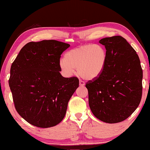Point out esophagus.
I'll return each mask as SVG.
<instances>
[{
  "instance_id": "34e87169",
  "label": "esophagus",
  "mask_w": 150,
  "mask_h": 150,
  "mask_svg": "<svg viewBox=\"0 0 150 150\" xmlns=\"http://www.w3.org/2000/svg\"><path fill=\"white\" fill-rule=\"evenodd\" d=\"M79 85H80L81 86H83L85 85V82L82 80H79Z\"/></svg>"
}]
</instances>
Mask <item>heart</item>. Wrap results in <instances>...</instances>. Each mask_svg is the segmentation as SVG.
<instances>
[{"mask_svg":"<svg viewBox=\"0 0 150 150\" xmlns=\"http://www.w3.org/2000/svg\"><path fill=\"white\" fill-rule=\"evenodd\" d=\"M107 59L105 49L99 44H88L69 50L60 62L62 72L67 76L77 69L79 75L86 79H93L101 74Z\"/></svg>","mask_w":150,"mask_h":150,"instance_id":"1","label":"heart"}]
</instances>
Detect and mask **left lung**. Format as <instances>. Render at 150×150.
Wrapping results in <instances>:
<instances>
[{
	"label": "left lung",
	"instance_id": "obj_1",
	"mask_svg": "<svg viewBox=\"0 0 150 150\" xmlns=\"http://www.w3.org/2000/svg\"><path fill=\"white\" fill-rule=\"evenodd\" d=\"M105 45L107 59L101 74L89 80L88 103L93 114L107 123L125 121L134 112L142 94V69L136 51L121 36L99 42Z\"/></svg>",
	"mask_w": 150,
	"mask_h": 150
}]
</instances>
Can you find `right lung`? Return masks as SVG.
I'll list each match as a JSON object with an SVG mask.
<instances>
[{"mask_svg":"<svg viewBox=\"0 0 150 150\" xmlns=\"http://www.w3.org/2000/svg\"><path fill=\"white\" fill-rule=\"evenodd\" d=\"M70 45L54 40L31 42L12 63L9 85L16 112L40 128H49L64 118L69 99L79 86L77 77L60 74L61 54Z\"/></svg>","mask_w":150,"mask_h":150,"instance_id":"right-lung-1","label":"right lung"}]
</instances>
